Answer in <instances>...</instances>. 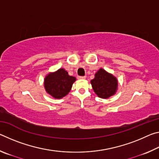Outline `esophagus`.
<instances>
[{"mask_svg": "<svg viewBox=\"0 0 159 159\" xmlns=\"http://www.w3.org/2000/svg\"><path fill=\"white\" fill-rule=\"evenodd\" d=\"M85 76H78V79H85Z\"/></svg>", "mask_w": 159, "mask_h": 159, "instance_id": "34e87169", "label": "esophagus"}]
</instances>
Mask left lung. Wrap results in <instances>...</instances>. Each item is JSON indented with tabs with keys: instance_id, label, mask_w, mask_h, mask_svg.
<instances>
[{
	"instance_id": "8db88e82",
	"label": "left lung",
	"mask_w": 159,
	"mask_h": 159,
	"mask_svg": "<svg viewBox=\"0 0 159 159\" xmlns=\"http://www.w3.org/2000/svg\"><path fill=\"white\" fill-rule=\"evenodd\" d=\"M93 90L99 98L107 99L114 95L117 90L118 80L112 74L100 69L91 80Z\"/></svg>"
}]
</instances>
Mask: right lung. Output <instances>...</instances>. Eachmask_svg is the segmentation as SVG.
I'll return each instance as SVG.
<instances>
[{
    "instance_id": "1",
    "label": "right lung",
    "mask_w": 159,
    "mask_h": 159,
    "mask_svg": "<svg viewBox=\"0 0 159 159\" xmlns=\"http://www.w3.org/2000/svg\"><path fill=\"white\" fill-rule=\"evenodd\" d=\"M76 78L68 74L65 69H60L57 71L48 74L45 78V91L55 99H61L71 90Z\"/></svg>"
}]
</instances>
